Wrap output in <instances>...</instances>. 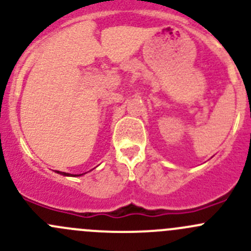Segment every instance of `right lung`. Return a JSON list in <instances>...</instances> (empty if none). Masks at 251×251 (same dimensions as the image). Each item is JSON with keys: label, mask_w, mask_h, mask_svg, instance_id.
Segmentation results:
<instances>
[{"label": "right lung", "mask_w": 251, "mask_h": 251, "mask_svg": "<svg viewBox=\"0 0 251 251\" xmlns=\"http://www.w3.org/2000/svg\"><path fill=\"white\" fill-rule=\"evenodd\" d=\"M55 173L59 174V175H63V176H72V177H76V176H81V175H85V174H80V175H73V174H68V173H60V171H57L55 170Z\"/></svg>", "instance_id": "add662e5"}]
</instances>
